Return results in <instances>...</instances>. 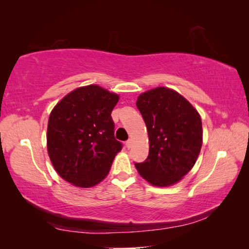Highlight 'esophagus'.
<instances>
[{
    "label": "esophagus",
    "mask_w": 249,
    "mask_h": 249,
    "mask_svg": "<svg viewBox=\"0 0 249 249\" xmlns=\"http://www.w3.org/2000/svg\"><path fill=\"white\" fill-rule=\"evenodd\" d=\"M126 147H127V148H130V147H132V141L128 140L126 142Z\"/></svg>",
    "instance_id": "1"
}]
</instances>
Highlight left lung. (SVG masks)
Returning <instances> with one entry per match:
<instances>
[{
	"label": "left lung",
	"mask_w": 249,
	"mask_h": 249,
	"mask_svg": "<svg viewBox=\"0 0 249 249\" xmlns=\"http://www.w3.org/2000/svg\"><path fill=\"white\" fill-rule=\"evenodd\" d=\"M136 105L148 130L149 154L135 167L151 185H174L199 157L203 142L199 112L179 92L167 87L142 92Z\"/></svg>",
	"instance_id": "obj_1"
}]
</instances>
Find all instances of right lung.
I'll return each mask as SVG.
<instances>
[{"instance_id": "right-lung-1", "label": "right lung", "mask_w": 249, "mask_h": 249, "mask_svg": "<svg viewBox=\"0 0 249 249\" xmlns=\"http://www.w3.org/2000/svg\"><path fill=\"white\" fill-rule=\"evenodd\" d=\"M120 95L98 84L74 89L50 112L47 151L57 174L79 188L105 179L122 144L114 138L111 113Z\"/></svg>"}]
</instances>
